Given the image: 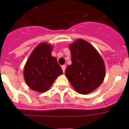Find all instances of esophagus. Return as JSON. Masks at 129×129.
Instances as JSON below:
<instances>
[{
  "label": "esophagus",
  "instance_id": "1",
  "mask_svg": "<svg viewBox=\"0 0 129 129\" xmlns=\"http://www.w3.org/2000/svg\"><path fill=\"white\" fill-rule=\"evenodd\" d=\"M61 68H62V70H63V72L64 73L65 70H66V65H63V66H61Z\"/></svg>",
  "mask_w": 129,
  "mask_h": 129
}]
</instances>
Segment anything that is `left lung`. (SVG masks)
Wrapping results in <instances>:
<instances>
[{"label":"left lung","mask_w":129,"mask_h":129,"mask_svg":"<svg viewBox=\"0 0 129 129\" xmlns=\"http://www.w3.org/2000/svg\"><path fill=\"white\" fill-rule=\"evenodd\" d=\"M72 64L65 75L75 90L86 95L100 86L105 77L102 58L89 43L78 39L70 45Z\"/></svg>","instance_id":"1"}]
</instances>
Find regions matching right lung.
I'll return each instance as SVG.
<instances>
[{"label":"right lung","mask_w":129,"mask_h":129,"mask_svg":"<svg viewBox=\"0 0 129 129\" xmlns=\"http://www.w3.org/2000/svg\"><path fill=\"white\" fill-rule=\"evenodd\" d=\"M50 45L41 43L34 49L24 68L26 84L32 90L43 92L49 89L63 70L55 57L51 55Z\"/></svg>","instance_id":"1"}]
</instances>
